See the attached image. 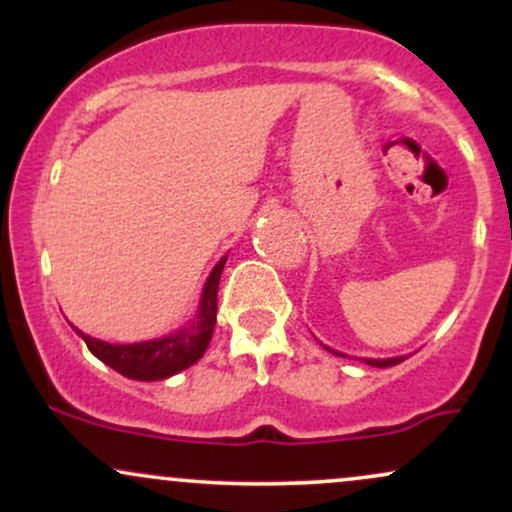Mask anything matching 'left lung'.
<instances>
[{
    "instance_id": "left-lung-1",
    "label": "left lung",
    "mask_w": 512,
    "mask_h": 512,
    "mask_svg": "<svg viewBox=\"0 0 512 512\" xmlns=\"http://www.w3.org/2000/svg\"><path fill=\"white\" fill-rule=\"evenodd\" d=\"M337 354V351H334ZM337 356H344V354H337ZM361 361H366L368 366L373 368H387V366H397V363L404 361V356H397V358H361Z\"/></svg>"
}]
</instances>
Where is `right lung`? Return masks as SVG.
I'll list each match as a JSON object with an SVG mask.
<instances>
[{
    "mask_svg": "<svg viewBox=\"0 0 512 512\" xmlns=\"http://www.w3.org/2000/svg\"><path fill=\"white\" fill-rule=\"evenodd\" d=\"M223 264H226V257H221L219 264L211 269L195 320L178 332L166 334L161 339H151V342L108 344L101 342V339L88 337V334L76 330V327L74 330L84 339L93 356L101 358L105 366L117 370L125 378L144 380V383H149V380H166L170 375L190 368L207 351L216 325V293H219Z\"/></svg>",
    "mask_w": 512,
    "mask_h": 512,
    "instance_id": "obj_1",
    "label": "right lung"
}]
</instances>
